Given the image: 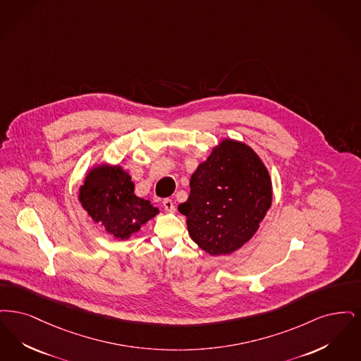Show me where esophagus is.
I'll return each mask as SVG.
<instances>
[{
	"instance_id": "1",
	"label": "esophagus",
	"mask_w": 361,
	"mask_h": 361,
	"mask_svg": "<svg viewBox=\"0 0 361 361\" xmlns=\"http://www.w3.org/2000/svg\"><path fill=\"white\" fill-rule=\"evenodd\" d=\"M163 207L167 210V212H175V204H173V200H164L163 201Z\"/></svg>"
}]
</instances>
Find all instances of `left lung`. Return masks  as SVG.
Masks as SVG:
<instances>
[{"instance_id":"left-lung-1","label":"left lung","mask_w":361,"mask_h":361,"mask_svg":"<svg viewBox=\"0 0 361 361\" xmlns=\"http://www.w3.org/2000/svg\"><path fill=\"white\" fill-rule=\"evenodd\" d=\"M190 195L178 210L188 233L204 252L219 256L241 248L271 206L266 166L243 142L222 141L190 179Z\"/></svg>"}]
</instances>
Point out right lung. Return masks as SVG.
I'll return each instance as SVG.
<instances>
[{"label": "right lung", "instance_id": "obj_1", "mask_svg": "<svg viewBox=\"0 0 361 361\" xmlns=\"http://www.w3.org/2000/svg\"><path fill=\"white\" fill-rule=\"evenodd\" d=\"M79 201L87 214L101 222L106 232L124 240L155 217L159 210L135 195L130 176L118 166L97 167L86 176Z\"/></svg>", "mask_w": 361, "mask_h": 361}]
</instances>
